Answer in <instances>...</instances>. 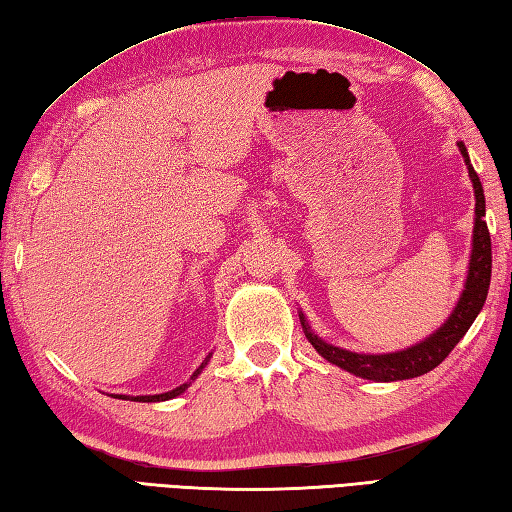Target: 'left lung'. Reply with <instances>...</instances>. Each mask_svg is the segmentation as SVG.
I'll return each mask as SVG.
<instances>
[{
	"label": "left lung",
	"mask_w": 512,
	"mask_h": 512,
	"mask_svg": "<svg viewBox=\"0 0 512 512\" xmlns=\"http://www.w3.org/2000/svg\"><path fill=\"white\" fill-rule=\"evenodd\" d=\"M459 153H462L468 177L473 182L475 190V226H473V250H470L468 262V275L464 282V290L459 295L453 313L448 315L446 322L439 326L435 333H430L422 342L408 346L404 350H395V353H355V350L339 348L335 344L324 342L322 337L313 333L308 326L306 317L299 310V322H302L304 335L313 348L322 355L326 362L339 366L346 373L373 379V382H402V379H413L424 373H430L435 366H439L448 357L459 339H462L468 328L473 326L479 310L484 308L488 286H490V268H493V253H490V233L484 222L486 217V197L479 177L475 173L473 164H470L468 150L464 142H457Z\"/></svg>",
	"instance_id": "1"
}]
</instances>
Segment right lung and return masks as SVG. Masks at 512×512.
Instances as JSON below:
<instances>
[{"label": "right lung", "mask_w": 512, "mask_h": 512, "mask_svg": "<svg viewBox=\"0 0 512 512\" xmlns=\"http://www.w3.org/2000/svg\"><path fill=\"white\" fill-rule=\"evenodd\" d=\"M210 357H213V353H208V357L204 359L202 366H199V368L195 370V373L190 375L188 382H184L182 386H177V388H173V390H168V393H159V395H137V397H133V395H113V397H115V399H130V402H166V399H175L177 395H182L184 390H188L190 384H193L199 375H202V370L208 366Z\"/></svg>", "instance_id": "obj_1"}]
</instances>
